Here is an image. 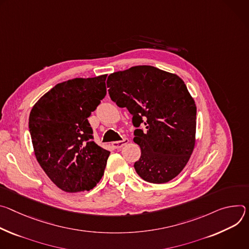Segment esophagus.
<instances>
[{
	"label": "esophagus",
	"instance_id": "34e87169",
	"mask_svg": "<svg viewBox=\"0 0 249 249\" xmlns=\"http://www.w3.org/2000/svg\"><path fill=\"white\" fill-rule=\"evenodd\" d=\"M128 142H129L128 139H124L123 141H120V142H114L112 143V145H113L114 148L119 149V148H122L123 146H124L125 144H127Z\"/></svg>",
	"mask_w": 249,
	"mask_h": 249
}]
</instances>
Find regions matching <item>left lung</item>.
Returning <instances> with one entry per match:
<instances>
[{"label":"left lung","mask_w":249,"mask_h":249,"mask_svg":"<svg viewBox=\"0 0 249 249\" xmlns=\"http://www.w3.org/2000/svg\"><path fill=\"white\" fill-rule=\"evenodd\" d=\"M107 86L110 99L128 109L137 127L133 142L142 155L134 163L136 173L153 184L179 175L196 142L197 107L184 81L176 74L140 65L110 74Z\"/></svg>","instance_id":"left-lung-1"}]
</instances>
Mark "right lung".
I'll return each mask as SVG.
<instances>
[{
	"label": "right lung",
	"mask_w": 249,
	"mask_h": 249,
	"mask_svg": "<svg viewBox=\"0 0 249 249\" xmlns=\"http://www.w3.org/2000/svg\"><path fill=\"white\" fill-rule=\"evenodd\" d=\"M106 79L59 83L32 108L29 128L36 160L62 191H89L104 175L109 151L93 141L88 118L107 94Z\"/></svg>",
	"instance_id": "1"
}]
</instances>
